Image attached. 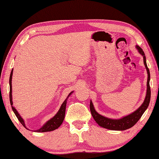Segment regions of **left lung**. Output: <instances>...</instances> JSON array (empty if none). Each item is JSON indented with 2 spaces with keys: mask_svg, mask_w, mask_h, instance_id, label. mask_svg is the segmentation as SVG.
<instances>
[{
  "mask_svg": "<svg viewBox=\"0 0 159 159\" xmlns=\"http://www.w3.org/2000/svg\"><path fill=\"white\" fill-rule=\"evenodd\" d=\"M137 50H138L139 53L143 57L144 64L145 68L147 69V93L145 96V99L142 104V105L139 108L135 110L134 112L131 113L130 114H128L125 116H123L119 119H113V118H109L104 116L101 114H98L95 109V107L93 104L92 101L90 100V109L94 120H95L96 123L102 128L109 129L111 130H125L133 127L135 123L138 121L139 118L142 117V114L146 111L148 106H149L151 98V89L149 86V80H150V73L149 70L148 69L146 61V57H145L144 51L142 50V48L136 45Z\"/></svg>",
  "mask_w": 159,
  "mask_h": 159,
  "instance_id": "1",
  "label": "left lung"
}]
</instances>
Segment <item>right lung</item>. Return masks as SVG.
<instances>
[{"mask_svg":"<svg viewBox=\"0 0 159 159\" xmlns=\"http://www.w3.org/2000/svg\"><path fill=\"white\" fill-rule=\"evenodd\" d=\"M12 73H13V69H12L11 73H10V80H9V83H10V104H11L12 107V111H14L15 114L16 115V116L18 118V120H20V122L21 123L24 127L26 128L27 130L29 129L26 128V126L25 125V120L22 118H21V116L19 114L18 111L16 110V109L13 107V102H12ZM73 93V91L70 93L69 94V95L67 96L66 99L64 101V102L61 104V105L60 107V109L57 111V114H56L52 118H51L50 120H48V121L44 123L43 125L42 126L41 128L38 129V130H34V132H37V133H44V132H50V131H52L55 130L56 129H57L61 125L63 120L64 119V116H65V111H66V102H67V99L69 98V97Z\"/></svg>","mask_w":159,"mask_h":159,"instance_id":"add662e5","label":"right lung"}]
</instances>
